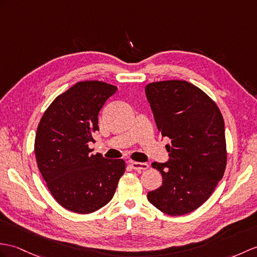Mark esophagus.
<instances>
[{
	"instance_id": "esophagus-1",
	"label": "esophagus",
	"mask_w": 257,
	"mask_h": 257,
	"mask_svg": "<svg viewBox=\"0 0 257 257\" xmlns=\"http://www.w3.org/2000/svg\"><path fill=\"white\" fill-rule=\"evenodd\" d=\"M131 168L134 170L141 172V171H146L149 169V164L148 163H141V162H130Z\"/></svg>"
}]
</instances>
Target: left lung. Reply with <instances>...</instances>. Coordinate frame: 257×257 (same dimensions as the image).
I'll return each mask as SVG.
<instances>
[{
  "label": "left lung",
  "instance_id": "8db88e82",
  "mask_svg": "<svg viewBox=\"0 0 257 257\" xmlns=\"http://www.w3.org/2000/svg\"><path fill=\"white\" fill-rule=\"evenodd\" d=\"M146 95L162 137L166 163L153 162L163 182L148 200L169 216L196 210L209 198L226 166L224 121L217 104L187 81L153 82Z\"/></svg>",
  "mask_w": 257,
  "mask_h": 257
}]
</instances>
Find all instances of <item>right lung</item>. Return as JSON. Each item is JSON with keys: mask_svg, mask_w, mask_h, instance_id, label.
Wrapping results in <instances>:
<instances>
[{"mask_svg": "<svg viewBox=\"0 0 257 257\" xmlns=\"http://www.w3.org/2000/svg\"><path fill=\"white\" fill-rule=\"evenodd\" d=\"M117 87L83 81L55 98L41 117L35 156L41 176L59 205L76 213H91L108 204L126 164L92 154L98 114Z\"/></svg>", "mask_w": 257, "mask_h": 257, "instance_id": "add662e5", "label": "right lung"}]
</instances>
